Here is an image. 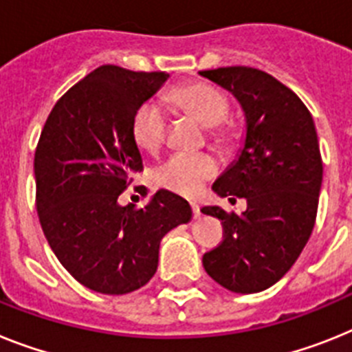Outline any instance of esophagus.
I'll list each match as a JSON object with an SVG mask.
<instances>
[{
  "label": "esophagus",
  "instance_id": "obj_1",
  "mask_svg": "<svg viewBox=\"0 0 352 352\" xmlns=\"http://www.w3.org/2000/svg\"><path fill=\"white\" fill-rule=\"evenodd\" d=\"M191 211H193V218H199L200 217V206L199 204H191Z\"/></svg>",
  "mask_w": 352,
  "mask_h": 352
}]
</instances>
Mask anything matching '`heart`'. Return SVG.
<instances>
[{"label":"heart","instance_id":"heart-1","mask_svg":"<svg viewBox=\"0 0 352 352\" xmlns=\"http://www.w3.org/2000/svg\"><path fill=\"white\" fill-rule=\"evenodd\" d=\"M170 102L188 116L208 126L209 135L218 143L231 141V129L223 123L231 103L218 87L206 82L186 84L170 93ZM168 114L161 103H141L132 120L134 141L146 152H157L164 143ZM218 162L209 153H175L155 170V181L164 190L182 197H195L204 184L217 175Z\"/></svg>","mask_w":352,"mask_h":352}]
</instances>
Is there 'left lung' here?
Segmentation results:
<instances>
[{
  "label": "left lung",
  "mask_w": 352,
  "mask_h": 352,
  "mask_svg": "<svg viewBox=\"0 0 352 352\" xmlns=\"http://www.w3.org/2000/svg\"><path fill=\"white\" fill-rule=\"evenodd\" d=\"M200 75L231 91L247 120L240 157L212 184L231 202L247 200V209H202L223 226V240L202 265L227 290L256 294L290 270L311 236L322 186L317 131L302 100L265 71L231 66Z\"/></svg>",
  "instance_id": "1"
}]
</instances>
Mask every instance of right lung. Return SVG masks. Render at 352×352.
I'll use <instances>...</instances> for the list:
<instances>
[{"instance_id": "1", "label": "right lung", "mask_w": 352, "mask_h": 352, "mask_svg": "<svg viewBox=\"0 0 352 352\" xmlns=\"http://www.w3.org/2000/svg\"><path fill=\"white\" fill-rule=\"evenodd\" d=\"M168 76L96 67L55 103L35 148L44 236L62 267L98 294H131L146 285L157 270L162 236L191 220L190 204L166 190L141 209L118 202L143 170L134 114Z\"/></svg>"}]
</instances>
